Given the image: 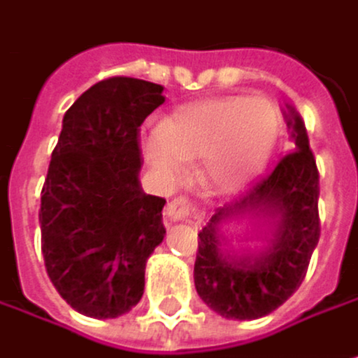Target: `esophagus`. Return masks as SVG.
<instances>
[{
	"mask_svg": "<svg viewBox=\"0 0 358 358\" xmlns=\"http://www.w3.org/2000/svg\"><path fill=\"white\" fill-rule=\"evenodd\" d=\"M167 218L178 222V220H189V222H195L199 216H197V210L195 206L187 199V197H178L173 201L167 203V210H165Z\"/></svg>",
	"mask_w": 358,
	"mask_h": 358,
	"instance_id": "34e87169",
	"label": "esophagus"
}]
</instances>
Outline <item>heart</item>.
Wrapping results in <instances>:
<instances>
[{
  "label": "heart",
  "mask_w": 358,
  "mask_h": 358,
  "mask_svg": "<svg viewBox=\"0 0 358 358\" xmlns=\"http://www.w3.org/2000/svg\"><path fill=\"white\" fill-rule=\"evenodd\" d=\"M280 131L278 110L263 97L203 99L169 116L144 142V155L163 180H178L185 161L203 159V180L218 193L250 187ZM244 162L242 168H236Z\"/></svg>",
  "instance_id": "b5f03b06"
}]
</instances>
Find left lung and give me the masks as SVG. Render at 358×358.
Instances as JSON below:
<instances>
[{
	"mask_svg": "<svg viewBox=\"0 0 358 358\" xmlns=\"http://www.w3.org/2000/svg\"><path fill=\"white\" fill-rule=\"evenodd\" d=\"M295 150L255 182L236 203L218 208L199 231L195 289L203 303L224 318L252 320L282 306L306 278L320 238L318 169L306 124L287 106ZM272 220V242L261 253L224 248L220 224L242 215Z\"/></svg>",
	"mask_w": 358,
	"mask_h": 358,
	"instance_id": "8db88e82",
	"label": "left lung"
}]
</instances>
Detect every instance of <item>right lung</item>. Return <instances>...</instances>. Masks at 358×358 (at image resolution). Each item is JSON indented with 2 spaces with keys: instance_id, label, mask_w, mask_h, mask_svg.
Wrapping results in <instances>:
<instances>
[{
  "instance_id": "obj_1",
  "label": "right lung",
  "mask_w": 358,
  "mask_h": 358,
  "mask_svg": "<svg viewBox=\"0 0 358 358\" xmlns=\"http://www.w3.org/2000/svg\"><path fill=\"white\" fill-rule=\"evenodd\" d=\"M163 101L161 85L114 76L63 116L42 187V255L59 295L85 316H122L144 295L165 199L142 191L140 127Z\"/></svg>"
}]
</instances>
